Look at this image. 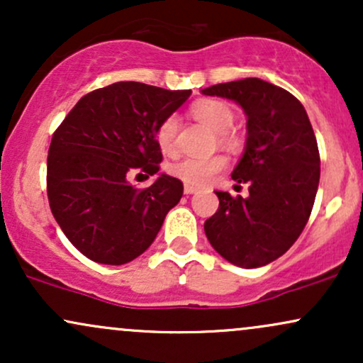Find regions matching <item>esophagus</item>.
<instances>
[{"label": "esophagus", "instance_id": "esophagus-1", "mask_svg": "<svg viewBox=\"0 0 363 363\" xmlns=\"http://www.w3.org/2000/svg\"><path fill=\"white\" fill-rule=\"evenodd\" d=\"M196 191H198V187H194V186H191V184H186L184 186V193L186 194H194Z\"/></svg>", "mask_w": 363, "mask_h": 363}]
</instances>
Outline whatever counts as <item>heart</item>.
<instances>
[{"label":"heart","instance_id":"obj_1","mask_svg":"<svg viewBox=\"0 0 363 363\" xmlns=\"http://www.w3.org/2000/svg\"><path fill=\"white\" fill-rule=\"evenodd\" d=\"M193 116L211 131L220 135L222 143H230L227 131L234 124V111L220 101H199L193 106ZM177 118L169 116L157 129V143L164 153H174L177 148ZM227 160L222 155L213 157H186L170 165V174L191 186H205L220 170Z\"/></svg>","mask_w":363,"mask_h":363}]
</instances>
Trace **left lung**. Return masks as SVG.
Returning a JSON list of instances; mask_svg holds the SVG:
<instances>
[{"label":"left lung","instance_id":"8db88e82","mask_svg":"<svg viewBox=\"0 0 363 363\" xmlns=\"http://www.w3.org/2000/svg\"><path fill=\"white\" fill-rule=\"evenodd\" d=\"M201 94L234 101L247 118L232 179L247 184L249 196L215 191L220 206L205 234L223 259L259 268L289 251L309 220L320 176L318 141L302 104L261 78L218 83Z\"/></svg>","mask_w":363,"mask_h":363}]
</instances>
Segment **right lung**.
<instances>
[{"label": "right lung", "mask_w": 363, "mask_h": 363, "mask_svg": "<svg viewBox=\"0 0 363 363\" xmlns=\"http://www.w3.org/2000/svg\"><path fill=\"white\" fill-rule=\"evenodd\" d=\"M191 90H165L118 82L77 102L52 135L48 198L57 225L82 254L101 264H126L152 245L184 186L158 174L138 189L136 169L158 172L157 129L189 99Z\"/></svg>", "instance_id": "obj_1"}]
</instances>
